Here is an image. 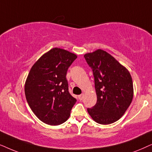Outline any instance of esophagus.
<instances>
[{"label":"esophagus","instance_id":"obj_1","mask_svg":"<svg viewBox=\"0 0 152 152\" xmlns=\"http://www.w3.org/2000/svg\"><path fill=\"white\" fill-rule=\"evenodd\" d=\"M78 97V99H79V100H83V98H84V94H80Z\"/></svg>","mask_w":152,"mask_h":152}]
</instances>
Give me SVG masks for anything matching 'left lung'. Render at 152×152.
Returning <instances> with one entry per match:
<instances>
[{
	"label": "left lung",
	"mask_w": 152,
	"mask_h": 152,
	"mask_svg": "<svg viewBox=\"0 0 152 152\" xmlns=\"http://www.w3.org/2000/svg\"><path fill=\"white\" fill-rule=\"evenodd\" d=\"M94 77L97 101L88 112L101 124L114 123L123 116L133 97V80L129 70L102 49L84 55Z\"/></svg>",
	"instance_id": "obj_1"
}]
</instances>
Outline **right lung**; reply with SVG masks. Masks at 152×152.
<instances>
[{
    "instance_id": "obj_1",
    "label": "right lung",
    "mask_w": 152,
    "mask_h": 152,
    "mask_svg": "<svg viewBox=\"0 0 152 152\" xmlns=\"http://www.w3.org/2000/svg\"><path fill=\"white\" fill-rule=\"evenodd\" d=\"M75 53L51 48L32 65L26 80L25 95L32 112L46 124L56 126L68 120L76 102L68 90L67 69Z\"/></svg>"
}]
</instances>
